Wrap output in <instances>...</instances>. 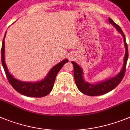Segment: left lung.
Listing matches in <instances>:
<instances>
[{"mask_svg":"<svg viewBox=\"0 0 130 130\" xmlns=\"http://www.w3.org/2000/svg\"><path fill=\"white\" fill-rule=\"evenodd\" d=\"M109 23L114 25L117 29V31L121 34L124 37V42L125 48H126V54H125L124 59V65L122 67L121 71L117 76L115 77L109 78L105 81H103L98 84H89L88 82L84 80V78L82 76L83 71L80 67L74 61H72V64L74 66V78L75 83L77 86L78 89L82 93L90 95V96H97V95H101L105 94L108 92H110L111 90L115 89L118 84L120 83L122 80L124 76L125 72L126 69V63H127V59H128V48L124 34L123 33L121 28L120 26L114 22L112 19L109 18Z\"/></svg>","mask_w":130,"mask_h":130,"instance_id":"1","label":"left lung"}]
</instances>
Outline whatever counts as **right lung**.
<instances>
[{"mask_svg": "<svg viewBox=\"0 0 130 130\" xmlns=\"http://www.w3.org/2000/svg\"><path fill=\"white\" fill-rule=\"evenodd\" d=\"M4 35V37L6 36ZM4 37L3 40V44L1 48V59L4 72L6 75L8 82L17 92L25 96L32 98H42L49 94L54 86V82L56 80L57 74L63 67L65 63L69 60L67 59H64L53 67L48 75L44 80L37 82H25L18 80L13 77L8 71L7 67L4 61Z\"/></svg>", "mask_w": 130, "mask_h": 130, "instance_id": "right-lung-1", "label": "right lung"}]
</instances>
